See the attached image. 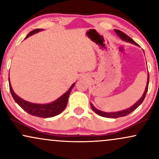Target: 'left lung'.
I'll list each match as a JSON object with an SVG mask.
<instances>
[{
    "instance_id": "1",
    "label": "left lung",
    "mask_w": 159,
    "mask_h": 159,
    "mask_svg": "<svg viewBox=\"0 0 159 159\" xmlns=\"http://www.w3.org/2000/svg\"><path fill=\"white\" fill-rule=\"evenodd\" d=\"M115 32L116 33V34H117L118 36H120V38H121L123 40H125V41L129 42V43H132L133 44H135L137 45V43L135 42L133 40L132 38L129 37V36L126 35V34H125V33L122 32L121 30H115ZM149 75H148V79H147V87H146V89H145V91H144L143 96H142V97L140 98L139 100H138L137 102L134 104V105H132V107H129V108L128 109H125V110L124 111H118V112H114V113H107V112H103V111H101L99 110H98V109H96V107H95L93 105H92V104L90 103V105L91 107H92L93 110L96 113V114L99 115V116H104V117H109V118H118V117H121V116H126V115L129 114L130 113H132L133 111H134L135 109L138 107L139 105L143 102L144 98H145L146 96V94H147V90H148V86H149Z\"/></svg>"
}]
</instances>
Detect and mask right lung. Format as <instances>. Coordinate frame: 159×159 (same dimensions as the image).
Here are the masks:
<instances>
[{
  "instance_id": "1",
  "label": "right lung",
  "mask_w": 159,
  "mask_h": 159,
  "mask_svg": "<svg viewBox=\"0 0 159 159\" xmlns=\"http://www.w3.org/2000/svg\"><path fill=\"white\" fill-rule=\"evenodd\" d=\"M40 30H42V29H35V30H32L31 32H30L27 34L26 37H25V39L28 37L29 36H31L34 34H36V33L40 31ZM9 80H10V78H9ZM9 83H10V90L11 92V94H12V98H14L16 102L17 103L23 110H25L26 112L28 113V114L33 115V116H39V117L42 118L52 117V116H56V115L61 114L62 111L66 108V107L69 94H70L71 90L73 88L75 85V84H73L65 94H63V96H61L59 98H57V99L55 102H54L46 104V105H40V104L28 102L25 101L22 98H20L19 96H18L17 95L13 92L12 87H11L10 81H9Z\"/></svg>"
}]
</instances>
